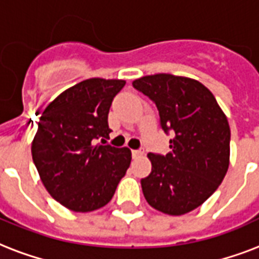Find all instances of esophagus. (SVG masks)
<instances>
[{"instance_id":"obj_1","label":"esophagus","mask_w":259,"mask_h":259,"mask_svg":"<svg viewBox=\"0 0 259 259\" xmlns=\"http://www.w3.org/2000/svg\"><path fill=\"white\" fill-rule=\"evenodd\" d=\"M142 153H144V152H141V150H132V156H133L134 158L142 156Z\"/></svg>"}]
</instances>
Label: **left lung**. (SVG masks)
<instances>
[{
  "mask_svg": "<svg viewBox=\"0 0 259 259\" xmlns=\"http://www.w3.org/2000/svg\"><path fill=\"white\" fill-rule=\"evenodd\" d=\"M133 87L153 101L169 140L165 156L149 153L152 172L142 179L146 201L168 215L197 208L225 179L230 126L217 99L200 82L170 74L144 76Z\"/></svg>",
  "mask_w": 259,
  "mask_h": 259,
  "instance_id": "1",
  "label": "left lung"
}]
</instances>
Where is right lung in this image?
I'll list each match as a JSON object with an SVG mask.
<instances>
[{
  "instance_id": "right-lung-1",
  "label": "right lung",
  "mask_w": 259,
  "mask_h": 259,
  "mask_svg": "<svg viewBox=\"0 0 259 259\" xmlns=\"http://www.w3.org/2000/svg\"><path fill=\"white\" fill-rule=\"evenodd\" d=\"M125 83L83 80L63 91L40 117L32 158L51 196L71 211L90 212L107 204L129 168L130 149L103 145L111 132L110 106Z\"/></svg>"
}]
</instances>
